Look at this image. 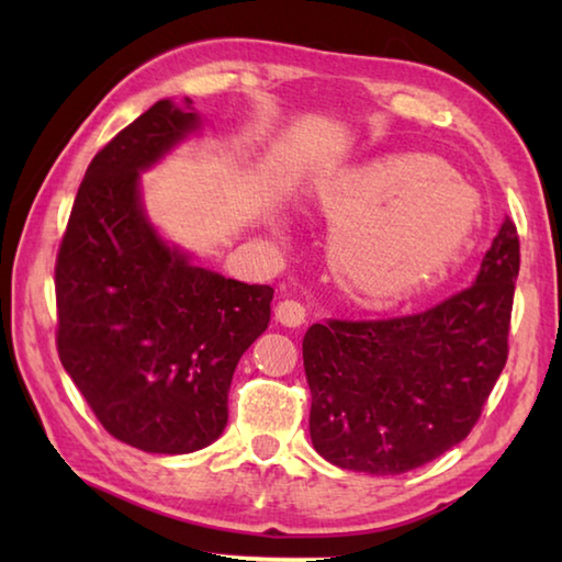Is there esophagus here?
I'll return each mask as SVG.
<instances>
[{
  "mask_svg": "<svg viewBox=\"0 0 562 562\" xmlns=\"http://www.w3.org/2000/svg\"><path fill=\"white\" fill-rule=\"evenodd\" d=\"M274 317L282 322L284 327H300L307 322V310L300 300H282L278 307H274Z\"/></svg>",
  "mask_w": 562,
  "mask_h": 562,
  "instance_id": "1",
  "label": "esophagus"
}]
</instances>
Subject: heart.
Masks as SVG:
<instances>
[{
	"mask_svg": "<svg viewBox=\"0 0 562 562\" xmlns=\"http://www.w3.org/2000/svg\"><path fill=\"white\" fill-rule=\"evenodd\" d=\"M337 225L335 268L351 290L392 300L459 258L481 223L479 193L441 160L402 154L345 170L322 190Z\"/></svg>",
	"mask_w": 562,
	"mask_h": 562,
	"instance_id": "heart-1",
	"label": "heart"
}]
</instances>
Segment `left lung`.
Listing matches in <instances>:
<instances>
[{"instance_id":"8db88e82","label":"left lung","mask_w":562,"mask_h":562,"mask_svg":"<svg viewBox=\"0 0 562 562\" xmlns=\"http://www.w3.org/2000/svg\"><path fill=\"white\" fill-rule=\"evenodd\" d=\"M518 270V231L506 221L475 282L449 300L312 325L302 359L317 453L347 471L398 475L461 443L506 367Z\"/></svg>"}]
</instances>
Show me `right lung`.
Wrapping results in <instances>:
<instances>
[{
  "mask_svg": "<svg viewBox=\"0 0 562 562\" xmlns=\"http://www.w3.org/2000/svg\"><path fill=\"white\" fill-rule=\"evenodd\" d=\"M195 126L193 111L158 101L119 131L89 164L56 252L66 374L113 439L148 453L223 434L237 361L270 325V284L195 268L140 207L138 170Z\"/></svg>",
  "mask_w": 562,
  "mask_h": 562,
  "instance_id": "add662e5",
  "label": "right lung"
}]
</instances>
